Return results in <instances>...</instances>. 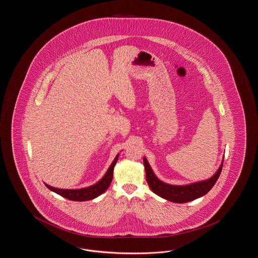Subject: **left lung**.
I'll use <instances>...</instances> for the list:
<instances>
[{"instance_id":"left-lung-1","label":"left lung","mask_w":258,"mask_h":258,"mask_svg":"<svg viewBox=\"0 0 258 258\" xmlns=\"http://www.w3.org/2000/svg\"><path fill=\"white\" fill-rule=\"evenodd\" d=\"M143 162L146 171V180L150 188L159 197L175 203H185L205 196L218 181L223 164L221 163L217 173L206 181L186 185H172L161 182L156 177L145 158Z\"/></svg>"}]
</instances>
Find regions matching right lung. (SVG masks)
Wrapping results in <instances>:
<instances>
[{"label": "right lung", "mask_w": 258, "mask_h": 258, "mask_svg": "<svg viewBox=\"0 0 258 258\" xmlns=\"http://www.w3.org/2000/svg\"><path fill=\"white\" fill-rule=\"evenodd\" d=\"M118 157H119V155L116 156L115 160H113V162L111 163L110 167L108 168V170L103 176V178L94 185L80 188V189H62V188L50 186L47 184H45V185L49 188L50 190L60 195L61 197H64L69 200L86 201V200L94 199V198L98 197V196H100L101 194H103L108 188L111 181L113 179V170H114V166L118 160Z\"/></svg>", "instance_id": "right-lung-1"}]
</instances>
